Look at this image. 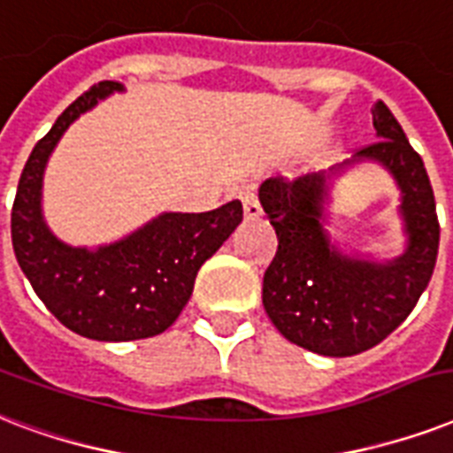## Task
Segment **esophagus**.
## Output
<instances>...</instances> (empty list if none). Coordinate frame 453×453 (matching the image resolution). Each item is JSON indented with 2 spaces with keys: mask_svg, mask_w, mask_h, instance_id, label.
<instances>
[{
  "mask_svg": "<svg viewBox=\"0 0 453 453\" xmlns=\"http://www.w3.org/2000/svg\"><path fill=\"white\" fill-rule=\"evenodd\" d=\"M241 201H243L245 219H259V217H262V205H259L257 196L252 194V191H243V194H241Z\"/></svg>",
  "mask_w": 453,
  "mask_h": 453,
  "instance_id": "esophagus-1",
  "label": "esophagus"
}]
</instances>
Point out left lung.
<instances>
[{
  "mask_svg": "<svg viewBox=\"0 0 453 453\" xmlns=\"http://www.w3.org/2000/svg\"><path fill=\"white\" fill-rule=\"evenodd\" d=\"M378 142L349 163L376 159L403 191L407 250L390 263L342 256L323 231L327 179L344 165L296 181L266 179L259 203L279 248L266 266L262 304L283 338L324 357H352L383 342L427 288L440 248V222L426 165L383 101L371 108Z\"/></svg>",
  "mask_w": 453,
  "mask_h": 453,
  "instance_id": "1",
  "label": "left lung"
}]
</instances>
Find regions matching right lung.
Returning <instances> with one entry per match:
<instances>
[{"instance_id":"obj_1","label":"right lung","mask_w":453,"mask_h":453,"mask_svg":"<svg viewBox=\"0 0 453 453\" xmlns=\"http://www.w3.org/2000/svg\"><path fill=\"white\" fill-rule=\"evenodd\" d=\"M120 82H99L70 104L35 143L12 210V241L23 274L47 310L77 335L104 342L167 331L194 293L198 269L243 219L241 201L210 212H163L111 245L73 248L42 217V174L51 150L82 113Z\"/></svg>"}]
</instances>
